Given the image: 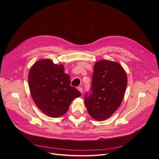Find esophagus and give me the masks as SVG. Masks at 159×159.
I'll return each mask as SVG.
<instances>
[{
	"instance_id": "1",
	"label": "esophagus",
	"mask_w": 159,
	"mask_h": 159,
	"mask_svg": "<svg viewBox=\"0 0 159 159\" xmlns=\"http://www.w3.org/2000/svg\"><path fill=\"white\" fill-rule=\"evenodd\" d=\"M77 88H78V89L80 91V92H81V93H83V88H81V87H78Z\"/></svg>"
}]
</instances>
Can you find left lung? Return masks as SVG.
Wrapping results in <instances>:
<instances>
[{
  "label": "left lung",
  "instance_id": "8db88e82",
  "mask_svg": "<svg viewBox=\"0 0 159 159\" xmlns=\"http://www.w3.org/2000/svg\"><path fill=\"white\" fill-rule=\"evenodd\" d=\"M127 85V75L121 65L106 60L96 62L91 89L84 97L90 116L97 121L111 116L122 102Z\"/></svg>",
  "mask_w": 159,
  "mask_h": 159
}]
</instances>
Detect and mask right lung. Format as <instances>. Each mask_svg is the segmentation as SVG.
I'll return each instance as SVG.
<instances>
[{
	"label": "right lung",
	"mask_w": 159,
	"mask_h": 159,
	"mask_svg": "<svg viewBox=\"0 0 159 159\" xmlns=\"http://www.w3.org/2000/svg\"><path fill=\"white\" fill-rule=\"evenodd\" d=\"M32 97L37 107L51 117L65 114L75 98L81 93L70 85V77L61 64L41 60L34 64L28 75Z\"/></svg>",
	"instance_id": "1"
}]
</instances>
